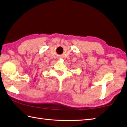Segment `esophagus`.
<instances>
[{
  "instance_id": "34e87169",
  "label": "esophagus",
  "mask_w": 127,
  "mask_h": 127,
  "mask_svg": "<svg viewBox=\"0 0 127 127\" xmlns=\"http://www.w3.org/2000/svg\"><path fill=\"white\" fill-rule=\"evenodd\" d=\"M59 58V59H61V58Z\"/></svg>"
}]
</instances>
